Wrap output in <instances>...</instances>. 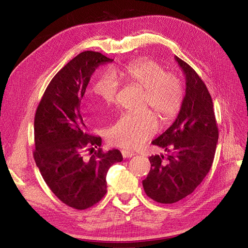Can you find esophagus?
<instances>
[{
  "label": "esophagus",
  "instance_id": "34e87169",
  "mask_svg": "<svg viewBox=\"0 0 248 248\" xmlns=\"http://www.w3.org/2000/svg\"><path fill=\"white\" fill-rule=\"evenodd\" d=\"M122 155H123V157L124 158H129V157H132V156H134L136 155V153H134L133 151H128V150H122Z\"/></svg>",
  "mask_w": 248,
  "mask_h": 248
}]
</instances>
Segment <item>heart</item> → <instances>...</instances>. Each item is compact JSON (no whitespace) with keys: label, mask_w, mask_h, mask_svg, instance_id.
<instances>
[{"label":"heart","mask_w":248,"mask_h":248,"mask_svg":"<svg viewBox=\"0 0 248 248\" xmlns=\"http://www.w3.org/2000/svg\"><path fill=\"white\" fill-rule=\"evenodd\" d=\"M119 76L129 84L145 90L142 108H151L163 120L174 118L184 100L181 80L159 63L140 59L118 70ZM119 91L117 79L108 71L100 73L91 86V92L108 104L116 101ZM158 130V123L151 111L125 114L108 130L111 145L125 149H136L151 139Z\"/></svg>","instance_id":"1"}]
</instances>
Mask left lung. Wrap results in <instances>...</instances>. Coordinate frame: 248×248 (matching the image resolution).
Returning a JSON list of instances; mask_svg holds the SVG:
<instances>
[{
	"instance_id": "obj_1",
	"label": "left lung",
	"mask_w": 248,
	"mask_h": 248,
	"mask_svg": "<svg viewBox=\"0 0 248 248\" xmlns=\"http://www.w3.org/2000/svg\"><path fill=\"white\" fill-rule=\"evenodd\" d=\"M186 78V91L176 121L152 144L169 153L149 157L151 163L142 186L147 196L172 204L189 196L212 167L218 127L205 82L183 60L175 57Z\"/></svg>"
}]
</instances>
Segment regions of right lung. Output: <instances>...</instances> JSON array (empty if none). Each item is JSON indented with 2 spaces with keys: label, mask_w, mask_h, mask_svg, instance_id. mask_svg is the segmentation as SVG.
Returning <instances> with one entry per match:
<instances>
[{
  "label": "right lung",
  "mask_w": 248,
  "mask_h": 248,
  "mask_svg": "<svg viewBox=\"0 0 248 248\" xmlns=\"http://www.w3.org/2000/svg\"><path fill=\"white\" fill-rule=\"evenodd\" d=\"M112 60L98 51H82L52 78L34 120L36 166L55 196L67 206L85 210L107 193V174L123 156L119 150L103 152L101 138L88 132L80 101L95 69ZM98 147L94 155L87 149Z\"/></svg>",
  "instance_id": "add662e5"
}]
</instances>
